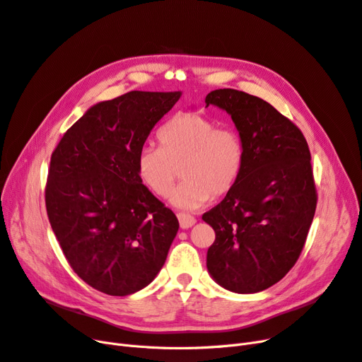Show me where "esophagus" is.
Returning a JSON list of instances; mask_svg holds the SVG:
<instances>
[{
    "label": "esophagus",
    "instance_id": "34e87169",
    "mask_svg": "<svg viewBox=\"0 0 362 362\" xmlns=\"http://www.w3.org/2000/svg\"><path fill=\"white\" fill-rule=\"evenodd\" d=\"M177 216H178V221H180L181 228H190L196 223V218H194L193 215H190V214L180 212V214H177Z\"/></svg>",
    "mask_w": 362,
    "mask_h": 362
}]
</instances>
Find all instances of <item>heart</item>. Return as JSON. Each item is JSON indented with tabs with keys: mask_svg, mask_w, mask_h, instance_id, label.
Wrapping results in <instances>:
<instances>
[{
	"mask_svg": "<svg viewBox=\"0 0 362 362\" xmlns=\"http://www.w3.org/2000/svg\"><path fill=\"white\" fill-rule=\"evenodd\" d=\"M157 141L158 148L138 151L136 175L151 194L165 199L181 173L184 181L172 194L178 208L196 209L211 197H224L240 178L247 150L235 127H218L199 112H180L158 129Z\"/></svg>",
	"mask_w": 362,
	"mask_h": 362,
	"instance_id": "b5f03b06",
	"label": "heart"
}]
</instances>
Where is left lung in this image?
Instances as JSON below:
<instances>
[{
    "label": "left lung",
    "instance_id": "8db88e82",
    "mask_svg": "<svg viewBox=\"0 0 362 362\" xmlns=\"http://www.w3.org/2000/svg\"><path fill=\"white\" fill-rule=\"evenodd\" d=\"M205 104L231 115L247 150L235 189L202 216L215 231L206 266L226 290L259 293L293 269L313 221L317 194L308 141L262 98L218 89Z\"/></svg>",
    "mask_w": 362,
    "mask_h": 362
}]
</instances>
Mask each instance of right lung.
<instances>
[{"instance_id":"add662e5","label":"right lung","mask_w":362,"mask_h":362,"mask_svg":"<svg viewBox=\"0 0 362 362\" xmlns=\"http://www.w3.org/2000/svg\"><path fill=\"white\" fill-rule=\"evenodd\" d=\"M181 92L132 90L93 105L52 153L46 209L78 278L129 296L160 272L180 223L142 185L135 160Z\"/></svg>"}]
</instances>
